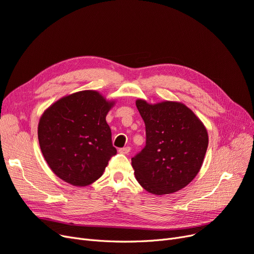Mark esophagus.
<instances>
[{
	"mask_svg": "<svg viewBox=\"0 0 254 254\" xmlns=\"http://www.w3.org/2000/svg\"><path fill=\"white\" fill-rule=\"evenodd\" d=\"M129 151H130V147H129V146H126V147H122V148H119V149H118V152H119L120 154H125V155L128 154Z\"/></svg>",
	"mask_w": 254,
	"mask_h": 254,
	"instance_id": "34e87169",
	"label": "esophagus"
}]
</instances>
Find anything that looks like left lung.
I'll use <instances>...</instances> for the list:
<instances>
[{
	"instance_id": "left-lung-1",
	"label": "left lung",
	"mask_w": 254,
	"mask_h": 254,
	"mask_svg": "<svg viewBox=\"0 0 254 254\" xmlns=\"http://www.w3.org/2000/svg\"><path fill=\"white\" fill-rule=\"evenodd\" d=\"M145 124L146 142L132 158L138 183L154 194L182 190L198 175L208 146V134L202 121L181 102L149 105L136 100Z\"/></svg>"
}]
</instances>
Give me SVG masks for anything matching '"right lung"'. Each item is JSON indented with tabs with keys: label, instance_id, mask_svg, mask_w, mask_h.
<instances>
[{
	"label": "right lung",
	"instance_id": "right-lung-1",
	"mask_svg": "<svg viewBox=\"0 0 254 254\" xmlns=\"http://www.w3.org/2000/svg\"><path fill=\"white\" fill-rule=\"evenodd\" d=\"M115 101L86 90L55 101L41 116L37 136L51 171L64 182L87 186L101 177L116 155L106 121Z\"/></svg>",
	"mask_w": 254,
	"mask_h": 254
}]
</instances>
